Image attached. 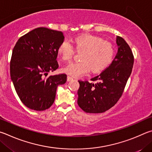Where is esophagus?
I'll return each instance as SVG.
<instances>
[{"label": "esophagus", "instance_id": "esophagus-1", "mask_svg": "<svg viewBox=\"0 0 152 152\" xmlns=\"http://www.w3.org/2000/svg\"><path fill=\"white\" fill-rule=\"evenodd\" d=\"M66 80H67V81H73V79L72 78V77H71L68 76L67 78H66Z\"/></svg>", "mask_w": 152, "mask_h": 152}]
</instances>
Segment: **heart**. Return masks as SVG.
Returning <instances> with one entry per match:
<instances>
[{
    "instance_id": "1",
    "label": "heart",
    "mask_w": 152,
    "mask_h": 152,
    "mask_svg": "<svg viewBox=\"0 0 152 152\" xmlns=\"http://www.w3.org/2000/svg\"><path fill=\"white\" fill-rule=\"evenodd\" d=\"M75 49L83 51L80 62L71 63L62 69L69 75L79 77L91 70L94 73H99L110 65L114 56L113 45L105 40L94 35H83L73 40ZM75 49L68 40H64L58 47L57 53L61 59L67 61L71 59Z\"/></svg>"
}]
</instances>
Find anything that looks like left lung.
<instances>
[{
    "label": "left lung",
    "mask_w": 152,
    "mask_h": 152,
    "mask_svg": "<svg viewBox=\"0 0 152 152\" xmlns=\"http://www.w3.org/2000/svg\"><path fill=\"white\" fill-rule=\"evenodd\" d=\"M118 50L108 67L91 80L94 83L79 81L77 103L86 113L105 112L118 102L132 73L134 55L128 44L117 36Z\"/></svg>",
    "instance_id": "1"
}]
</instances>
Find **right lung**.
Wrapping results in <instances>:
<instances>
[{"label": "right lung", "mask_w": 152, "mask_h": 152, "mask_svg": "<svg viewBox=\"0 0 152 152\" xmlns=\"http://www.w3.org/2000/svg\"><path fill=\"white\" fill-rule=\"evenodd\" d=\"M63 41L62 32L39 27L21 37L12 50L10 78L20 101L31 110L49 109L57 87L66 83L65 74L46 77L58 67L57 49Z\"/></svg>", "instance_id": "1"}]
</instances>
